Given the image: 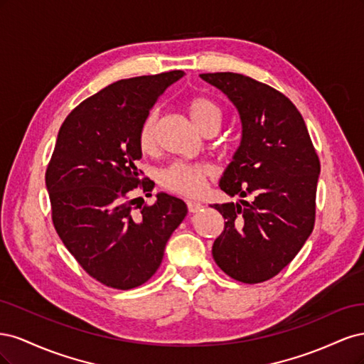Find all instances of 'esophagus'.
I'll return each mask as SVG.
<instances>
[{
	"mask_svg": "<svg viewBox=\"0 0 364 364\" xmlns=\"http://www.w3.org/2000/svg\"><path fill=\"white\" fill-rule=\"evenodd\" d=\"M186 206H188V211L191 213V214H194V213H199L200 209L203 208L202 206V203H199V202H186Z\"/></svg>",
	"mask_w": 364,
	"mask_h": 364,
	"instance_id": "34e87169",
	"label": "esophagus"
}]
</instances>
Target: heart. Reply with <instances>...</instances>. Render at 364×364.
I'll return each instance as SVG.
<instances>
[{
	"instance_id": "b5f03b06",
	"label": "heart",
	"mask_w": 364,
	"mask_h": 364,
	"mask_svg": "<svg viewBox=\"0 0 364 364\" xmlns=\"http://www.w3.org/2000/svg\"><path fill=\"white\" fill-rule=\"evenodd\" d=\"M186 111L193 121V124L199 129L202 134L209 130H218L222 124V109L213 100L206 97H193L186 103ZM159 112L158 109H151L147 115L142 118L138 127L136 142L138 147L146 155L155 153L156 126ZM211 168L205 164H190V162H173L159 173V183L164 190L168 193L179 194L185 197H196L203 193L208 179L211 178Z\"/></svg>"
}]
</instances>
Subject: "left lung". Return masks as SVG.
Instances as JSON below:
<instances>
[{
    "label": "left lung",
    "mask_w": 364,
    "mask_h": 364,
    "mask_svg": "<svg viewBox=\"0 0 364 364\" xmlns=\"http://www.w3.org/2000/svg\"><path fill=\"white\" fill-rule=\"evenodd\" d=\"M200 77L232 102L243 129L220 188L230 197L255 196L250 203L213 205L226 220L213 257L235 281L264 282L289 266L313 232L321 162L301 112L282 92L237 73Z\"/></svg>",
    "instance_id": "obj_1"
}]
</instances>
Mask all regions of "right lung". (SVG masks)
Returning a JSON list of instances; mask_svg holds the SVG:
<instances>
[{
  "instance_id": "right-lung-1",
  "label": "right lung",
  "mask_w": 364,
  "mask_h": 364,
  "mask_svg": "<svg viewBox=\"0 0 364 364\" xmlns=\"http://www.w3.org/2000/svg\"><path fill=\"white\" fill-rule=\"evenodd\" d=\"M183 74L118 80L73 109L60 126L46 171L53 225L82 269L106 287L130 290L147 282L188 211L165 193L144 208L134 196L138 188L149 196L155 185L139 179L135 165L142 156L138 127Z\"/></svg>"
}]
</instances>
